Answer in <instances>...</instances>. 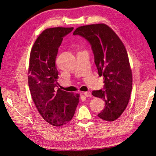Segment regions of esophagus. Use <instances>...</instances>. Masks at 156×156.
I'll use <instances>...</instances> for the list:
<instances>
[{
    "label": "esophagus",
    "instance_id": "1",
    "mask_svg": "<svg viewBox=\"0 0 156 156\" xmlns=\"http://www.w3.org/2000/svg\"><path fill=\"white\" fill-rule=\"evenodd\" d=\"M84 95L87 97H91V93L90 91H86L84 93Z\"/></svg>",
    "mask_w": 156,
    "mask_h": 156
}]
</instances>
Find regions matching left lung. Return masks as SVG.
Returning <instances> with one entry per match:
<instances>
[{
    "label": "left lung",
    "instance_id": "1",
    "mask_svg": "<svg viewBox=\"0 0 156 156\" xmlns=\"http://www.w3.org/2000/svg\"><path fill=\"white\" fill-rule=\"evenodd\" d=\"M73 34L89 42L99 76L104 77L103 90L92 92L105 102L104 109L98 116L114 121L126 109L132 91V71L126 47L114 31L104 23L79 27Z\"/></svg>",
    "mask_w": 156,
    "mask_h": 156
}]
</instances>
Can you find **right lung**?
<instances>
[{"label": "right lung", "mask_w": 156, "mask_h": 156, "mask_svg": "<svg viewBox=\"0 0 156 156\" xmlns=\"http://www.w3.org/2000/svg\"><path fill=\"white\" fill-rule=\"evenodd\" d=\"M73 27L43 30L34 42L29 59L28 83L30 95L43 119L56 127L69 122L79 102V95L58 90L55 60L62 41Z\"/></svg>", "instance_id": "obj_1"}]
</instances>
